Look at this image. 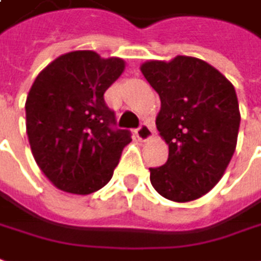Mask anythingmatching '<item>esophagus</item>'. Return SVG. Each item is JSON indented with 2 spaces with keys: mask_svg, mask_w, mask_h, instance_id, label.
<instances>
[{
  "mask_svg": "<svg viewBox=\"0 0 261 261\" xmlns=\"http://www.w3.org/2000/svg\"><path fill=\"white\" fill-rule=\"evenodd\" d=\"M136 134H137L138 140H141V141H145V140H150V138H151L154 136L151 125H148V124H147V123L141 124V125L138 127L137 130H136Z\"/></svg>",
  "mask_w": 261,
  "mask_h": 261,
  "instance_id": "esophagus-1",
  "label": "esophagus"
}]
</instances>
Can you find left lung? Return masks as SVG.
<instances>
[{
    "label": "left lung",
    "instance_id": "left-lung-1",
    "mask_svg": "<svg viewBox=\"0 0 261 261\" xmlns=\"http://www.w3.org/2000/svg\"><path fill=\"white\" fill-rule=\"evenodd\" d=\"M141 72L160 95L155 125L168 144L167 163L150 168V181L168 200L200 198L219 182L234 154L240 127L234 87L194 57L148 61Z\"/></svg>",
    "mask_w": 261,
    "mask_h": 261
}]
</instances>
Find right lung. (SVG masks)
<instances>
[{
	"instance_id": "add662e5",
	"label": "right lung",
	"mask_w": 261,
	"mask_h": 261,
	"mask_svg": "<svg viewBox=\"0 0 261 261\" xmlns=\"http://www.w3.org/2000/svg\"><path fill=\"white\" fill-rule=\"evenodd\" d=\"M123 70L121 58L72 51L34 81L25 102L27 134L38 167L60 190L91 194L111 180L131 133L117 128L104 93Z\"/></svg>"
}]
</instances>
